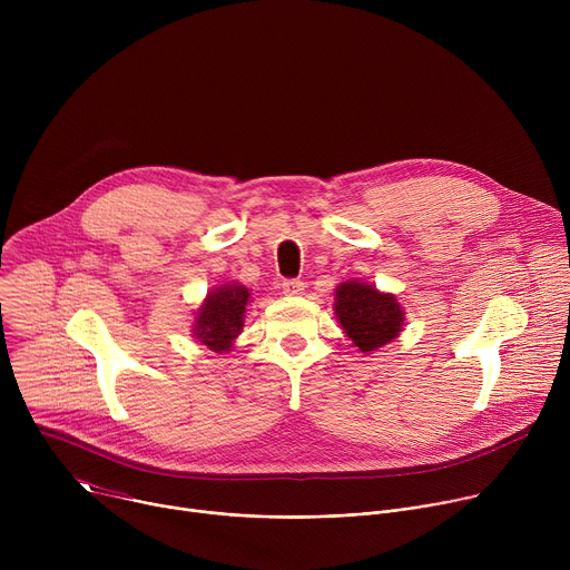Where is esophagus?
<instances>
[{
  "mask_svg": "<svg viewBox=\"0 0 570 570\" xmlns=\"http://www.w3.org/2000/svg\"><path fill=\"white\" fill-rule=\"evenodd\" d=\"M282 288H284V293L286 295H293V297H297V295H302L304 293V282H299V279H286L284 284H282Z\"/></svg>",
  "mask_w": 570,
  "mask_h": 570,
  "instance_id": "esophagus-1",
  "label": "esophagus"
}]
</instances>
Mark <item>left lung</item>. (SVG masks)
<instances>
[{"instance_id":"obj_1","label":"left lung","mask_w":570,"mask_h":570,"mask_svg":"<svg viewBox=\"0 0 570 570\" xmlns=\"http://www.w3.org/2000/svg\"><path fill=\"white\" fill-rule=\"evenodd\" d=\"M334 295L336 320L361 354L381 350L403 332L405 311L394 293L379 291L361 279H347L336 286Z\"/></svg>"}]
</instances>
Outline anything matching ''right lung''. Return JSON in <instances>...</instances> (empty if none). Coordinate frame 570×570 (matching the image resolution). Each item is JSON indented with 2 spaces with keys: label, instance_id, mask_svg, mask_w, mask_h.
Returning <instances> with one entry per match:
<instances>
[{
  "label": "right lung",
  "instance_id": "1",
  "mask_svg": "<svg viewBox=\"0 0 570 570\" xmlns=\"http://www.w3.org/2000/svg\"><path fill=\"white\" fill-rule=\"evenodd\" d=\"M250 299V288L238 282H225L214 286L194 311V338L209 352H229L243 332V320H246Z\"/></svg>",
  "mask_w": 570,
  "mask_h": 570
}]
</instances>
